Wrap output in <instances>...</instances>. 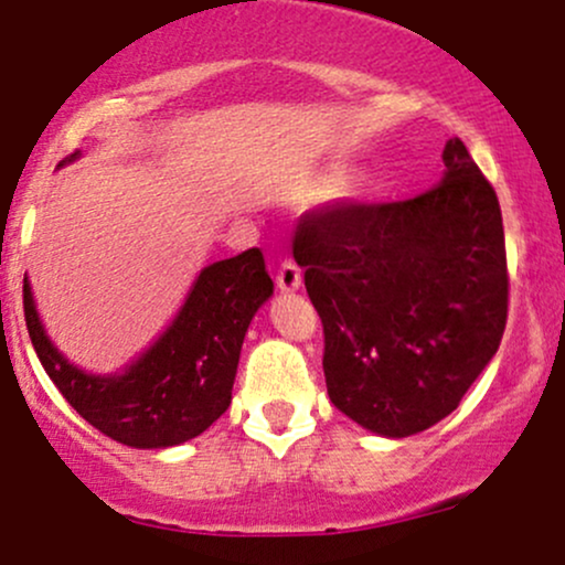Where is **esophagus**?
Wrapping results in <instances>:
<instances>
[{"label": "esophagus", "mask_w": 565, "mask_h": 565, "mask_svg": "<svg viewBox=\"0 0 565 565\" xmlns=\"http://www.w3.org/2000/svg\"><path fill=\"white\" fill-rule=\"evenodd\" d=\"M300 281H303L300 267L295 265L292 259H284L276 270V287L281 289V292H295V289H300Z\"/></svg>", "instance_id": "obj_1"}]
</instances>
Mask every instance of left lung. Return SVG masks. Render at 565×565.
<instances>
[{
	"instance_id": "obj_1",
	"label": "left lung",
	"mask_w": 565,
	"mask_h": 565,
	"mask_svg": "<svg viewBox=\"0 0 565 565\" xmlns=\"http://www.w3.org/2000/svg\"><path fill=\"white\" fill-rule=\"evenodd\" d=\"M443 163V180L404 202L300 215L292 241L322 319L330 402L383 437L451 415L509 317L498 193L459 139Z\"/></svg>"
}]
</instances>
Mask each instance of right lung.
I'll return each instance as SVG.
<instances>
[{
  "label": "right lung",
  "instance_id": "right-lung-1",
  "mask_svg": "<svg viewBox=\"0 0 565 565\" xmlns=\"http://www.w3.org/2000/svg\"><path fill=\"white\" fill-rule=\"evenodd\" d=\"M67 156L60 167L76 161ZM273 295L259 248L199 273L180 315L122 374H87L45 335L24 278V319L45 374L84 420L130 448L193 440L226 413L241 347L259 306Z\"/></svg>",
  "mask_w": 565,
  "mask_h": 565
}]
</instances>
